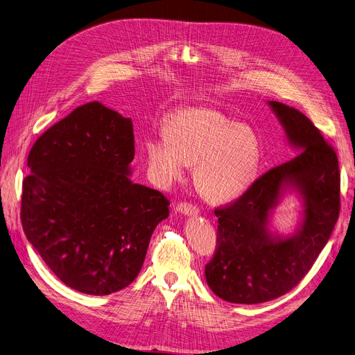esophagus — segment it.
I'll return each mask as SVG.
<instances>
[{
	"instance_id": "esophagus-1",
	"label": "esophagus",
	"mask_w": 355,
	"mask_h": 355,
	"mask_svg": "<svg viewBox=\"0 0 355 355\" xmlns=\"http://www.w3.org/2000/svg\"><path fill=\"white\" fill-rule=\"evenodd\" d=\"M175 210L184 216H197L200 211L196 206H193V204H189V202H180L175 207Z\"/></svg>"
}]
</instances>
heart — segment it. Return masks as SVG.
<instances>
[{"label": "heart", "mask_w": 355, "mask_h": 355, "mask_svg": "<svg viewBox=\"0 0 355 355\" xmlns=\"http://www.w3.org/2000/svg\"><path fill=\"white\" fill-rule=\"evenodd\" d=\"M148 170L162 189L182 180L194 165L198 193L214 202L240 197L252 185L260 161L257 135L214 107L177 110L165 123V132L144 141Z\"/></svg>", "instance_id": "b5f03b06"}]
</instances>
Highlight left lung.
Masks as SVG:
<instances>
[{
    "instance_id": "obj_1",
    "label": "left lung",
    "mask_w": 355,
    "mask_h": 355,
    "mask_svg": "<svg viewBox=\"0 0 355 355\" xmlns=\"http://www.w3.org/2000/svg\"><path fill=\"white\" fill-rule=\"evenodd\" d=\"M268 106L296 157L257 178L232 206L214 211L218 246L206 281L232 304H262L289 292L312 268L340 216L337 154L300 110L276 101ZM286 193H295L303 210L295 230L282 235L271 229V217Z\"/></svg>"
}]
</instances>
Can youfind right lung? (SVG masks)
<instances>
[{"instance_id": "add662e5", "label": "right lung", "mask_w": 355, "mask_h": 355, "mask_svg": "<svg viewBox=\"0 0 355 355\" xmlns=\"http://www.w3.org/2000/svg\"><path fill=\"white\" fill-rule=\"evenodd\" d=\"M134 144L132 119L93 101L47 129L28 154L23 230L74 291L102 296L132 284L170 214L159 191L130 180Z\"/></svg>"}]
</instances>
